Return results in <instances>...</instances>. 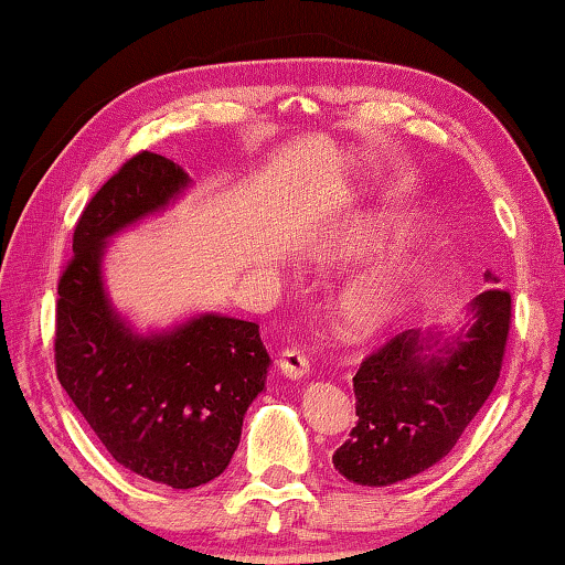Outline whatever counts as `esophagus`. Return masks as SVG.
<instances>
[{
  "label": "esophagus",
  "mask_w": 565,
  "mask_h": 565,
  "mask_svg": "<svg viewBox=\"0 0 565 565\" xmlns=\"http://www.w3.org/2000/svg\"><path fill=\"white\" fill-rule=\"evenodd\" d=\"M277 369L288 379H306L310 373V363L298 349H285L277 359Z\"/></svg>",
  "instance_id": "esophagus-1"
}]
</instances>
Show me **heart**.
<instances>
[{
  "instance_id": "heart-1",
  "label": "heart",
  "mask_w": 565,
  "mask_h": 565,
  "mask_svg": "<svg viewBox=\"0 0 565 565\" xmlns=\"http://www.w3.org/2000/svg\"><path fill=\"white\" fill-rule=\"evenodd\" d=\"M384 234L373 227H349L328 234L312 247V259L326 265L353 263V259L379 253ZM416 285V265L398 259L366 277H359L338 292L333 312L345 331L353 335H373L392 323L406 308Z\"/></svg>"
}]
</instances>
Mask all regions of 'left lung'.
<instances>
[{
  "instance_id": "1",
  "label": "left lung",
  "mask_w": 565,
  "mask_h": 565,
  "mask_svg": "<svg viewBox=\"0 0 565 565\" xmlns=\"http://www.w3.org/2000/svg\"><path fill=\"white\" fill-rule=\"evenodd\" d=\"M484 280L498 282L492 273ZM510 292L490 288L467 306L459 333H398L353 376L355 427L333 467L366 488L409 480L445 459L500 379Z\"/></svg>"
}]
</instances>
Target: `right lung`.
<instances>
[{
	"label": "right lung",
	"mask_w": 565,
	"mask_h": 565,
	"mask_svg": "<svg viewBox=\"0 0 565 565\" xmlns=\"http://www.w3.org/2000/svg\"><path fill=\"white\" fill-rule=\"evenodd\" d=\"M189 184L179 163L151 151L113 173L77 220L55 323L57 379L77 412L118 465L173 490L227 470L270 369L257 323L202 312L138 333L108 298V239L167 210Z\"/></svg>",
	"instance_id": "add662e5"
}]
</instances>
